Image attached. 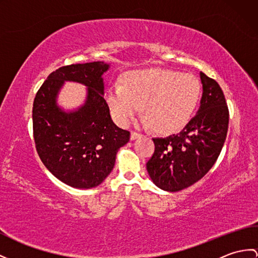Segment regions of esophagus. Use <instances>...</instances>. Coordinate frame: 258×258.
<instances>
[{
    "mask_svg": "<svg viewBox=\"0 0 258 258\" xmlns=\"http://www.w3.org/2000/svg\"><path fill=\"white\" fill-rule=\"evenodd\" d=\"M140 135L138 134V133H136V131H133V133H131V135H130V139L131 140H136L138 137H139Z\"/></svg>",
    "mask_w": 258,
    "mask_h": 258,
    "instance_id": "obj_1",
    "label": "esophagus"
}]
</instances>
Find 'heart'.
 <instances>
[{
  "label": "heart",
  "mask_w": 258,
  "mask_h": 258,
  "mask_svg": "<svg viewBox=\"0 0 258 258\" xmlns=\"http://www.w3.org/2000/svg\"><path fill=\"white\" fill-rule=\"evenodd\" d=\"M202 86L191 74L149 69L130 72L123 85H111L105 93L111 116L127 124L142 110V123L164 134L176 133L189 122L199 103Z\"/></svg>",
  "instance_id": "obj_1"
}]
</instances>
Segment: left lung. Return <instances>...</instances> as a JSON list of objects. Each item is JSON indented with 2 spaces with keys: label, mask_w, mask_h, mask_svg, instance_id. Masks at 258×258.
<instances>
[{
  "label": "left lung",
  "mask_w": 258,
  "mask_h": 258,
  "mask_svg": "<svg viewBox=\"0 0 258 258\" xmlns=\"http://www.w3.org/2000/svg\"><path fill=\"white\" fill-rule=\"evenodd\" d=\"M203 96L197 114L179 134L153 138L155 150L148 163L150 178L165 191L191 186L215 164L227 138L229 109L221 87L200 72Z\"/></svg>",
  "instance_id": "left-lung-1"
}]
</instances>
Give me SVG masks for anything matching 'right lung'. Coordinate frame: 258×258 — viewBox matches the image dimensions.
I'll return each mask as SVG.
<instances>
[{"mask_svg":"<svg viewBox=\"0 0 258 258\" xmlns=\"http://www.w3.org/2000/svg\"><path fill=\"white\" fill-rule=\"evenodd\" d=\"M104 61L59 68L37 92L33 107L36 149L49 172L62 183L80 189L100 185L115 165L118 150L130 133L111 120L104 98ZM66 81L87 86L86 102L73 111L57 104Z\"/></svg>","mask_w":258,"mask_h":258,"instance_id":"1","label":"right lung"}]
</instances>
